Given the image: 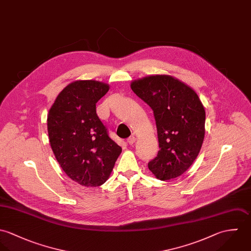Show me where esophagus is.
<instances>
[{
	"instance_id": "esophagus-1",
	"label": "esophagus",
	"mask_w": 251,
	"mask_h": 251,
	"mask_svg": "<svg viewBox=\"0 0 251 251\" xmlns=\"http://www.w3.org/2000/svg\"><path fill=\"white\" fill-rule=\"evenodd\" d=\"M135 142H136V138H135V137H133V136L127 139V143H128L130 146L134 145V144H135Z\"/></svg>"
}]
</instances>
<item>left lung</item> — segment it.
I'll return each instance as SVG.
<instances>
[{
	"instance_id": "1",
	"label": "left lung",
	"mask_w": 251,
	"mask_h": 251,
	"mask_svg": "<svg viewBox=\"0 0 251 251\" xmlns=\"http://www.w3.org/2000/svg\"><path fill=\"white\" fill-rule=\"evenodd\" d=\"M153 110L159 149L149 169L161 180L181 176L193 164L204 138L205 111L196 92L170 75H151L131 83Z\"/></svg>"
}]
</instances>
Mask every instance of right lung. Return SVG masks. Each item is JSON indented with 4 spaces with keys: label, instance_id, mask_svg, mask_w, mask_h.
<instances>
[{
    "label": "right lung",
    "instance_id": "right-lung-1",
    "mask_svg": "<svg viewBox=\"0 0 251 251\" xmlns=\"http://www.w3.org/2000/svg\"><path fill=\"white\" fill-rule=\"evenodd\" d=\"M107 84L78 80L58 95L48 116L53 153L67 176L86 187L100 186L108 178L122 149L108 136L96 112Z\"/></svg>",
    "mask_w": 251,
    "mask_h": 251
}]
</instances>
